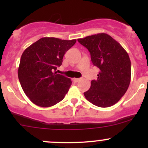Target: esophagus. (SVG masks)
Masks as SVG:
<instances>
[{
	"label": "esophagus",
	"mask_w": 148,
	"mask_h": 148,
	"mask_svg": "<svg viewBox=\"0 0 148 148\" xmlns=\"http://www.w3.org/2000/svg\"><path fill=\"white\" fill-rule=\"evenodd\" d=\"M81 79V78H74V79H73V81H74V82H78V81H79Z\"/></svg>",
	"instance_id": "34e87169"
}]
</instances>
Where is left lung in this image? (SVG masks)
Wrapping results in <instances>:
<instances>
[{
  "label": "left lung",
  "instance_id": "8db88e82",
  "mask_svg": "<svg viewBox=\"0 0 148 148\" xmlns=\"http://www.w3.org/2000/svg\"><path fill=\"white\" fill-rule=\"evenodd\" d=\"M90 53L91 60L99 69L97 79L85 92L88 101L106 108L114 105L125 94L131 81V61L128 53L113 37L99 33L78 39Z\"/></svg>",
  "mask_w": 148,
  "mask_h": 148
}]
</instances>
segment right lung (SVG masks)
Segmentation results:
<instances>
[{"instance_id":"add662e5","label":"right lung","mask_w":148,"mask_h":148,"mask_svg":"<svg viewBox=\"0 0 148 148\" xmlns=\"http://www.w3.org/2000/svg\"><path fill=\"white\" fill-rule=\"evenodd\" d=\"M76 42L42 37L22 53L18 80L25 94L37 106L50 107L64 99L72 81L56 70L62 64L64 53Z\"/></svg>"}]
</instances>
